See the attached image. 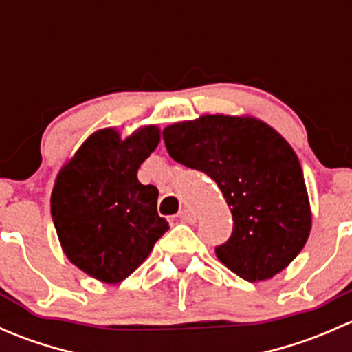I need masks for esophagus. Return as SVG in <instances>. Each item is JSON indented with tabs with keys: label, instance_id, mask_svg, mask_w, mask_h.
<instances>
[{
	"label": "esophagus",
	"instance_id": "esophagus-1",
	"mask_svg": "<svg viewBox=\"0 0 352 352\" xmlns=\"http://www.w3.org/2000/svg\"><path fill=\"white\" fill-rule=\"evenodd\" d=\"M179 218H180V221L189 223V225L196 223V214H194V211H190V209H182L179 214Z\"/></svg>",
	"mask_w": 352,
	"mask_h": 352
}]
</instances>
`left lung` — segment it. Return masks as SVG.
Masks as SVG:
<instances>
[{
  "label": "left lung",
  "instance_id": "8db88e82",
  "mask_svg": "<svg viewBox=\"0 0 352 352\" xmlns=\"http://www.w3.org/2000/svg\"><path fill=\"white\" fill-rule=\"evenodd\" d=\"M175 162L218 184L233 216L216 257L245 281L271 279L294 261L311 230L300 160L289 143L255 117L201 116L163 129Z\"/></svg>",
  "mask_w": 352,
  "mask_h": 352
}]
</instances>
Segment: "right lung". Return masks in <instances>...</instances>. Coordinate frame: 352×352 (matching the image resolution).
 I'll use <instances>...</instances> for the list:
<instances>
[{"label": "right lung", "instance_id": "1", "mask_svg": "<svg viewBox=\"0 0 352 352\" xmlns=\"http://www.w3.org/2000/svg\"><path fill=\"white\" fill-rule=\"evenodd\" d=\"M158 143L156 126L126 140L112 127L100 129L58 173L51 212L63 252L98 281H124L168 230L156 211L158 189L138 180L141 163Z\"/></svg>", "mask_w": 352, "mask_h": 352}]
</instances>
